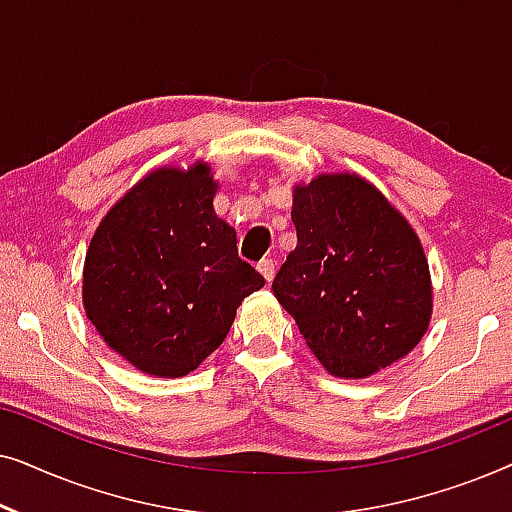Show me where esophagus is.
<instances>
[{
  "label": "esophagus",
  "mask_w": 512,
  "mask_h": 512,
  "mask_svg": "<svg viewBox=\"0 0 512 512\" xmlns=\"http://www.w3.org/2000/svg\"><path fill=\"white\" fill-rule=\"evenodd\" d=\"M256 268L265 277V282H272V279H275V272H277V261L275 258H263Z\"/></svg>",
  "instance_id": "1"
}]
</instances>
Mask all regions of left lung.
Wrapping results in <instances>:
<instances>
[{
  "mask_svg": "<svg viewBox=\"0 0 512 512\" xmlns=\"http://www.w3.org/2000/svg\"><path fill=\"white\" fill-rule=\"evenodd\" d=\"M298 247L272 291L328 373L368 377L422 340L431 277L408 221L354 174L293 191Z\"/></svg>",
  "mask_w": 512,
  "mask_h": 512,
  "instance_id": "8db88e82",
  "label": "left lung"
}]
</instances>
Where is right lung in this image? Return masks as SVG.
Listing matches in <instances>:
<instances>
[{
	"label": "right lung",
	"mask_w": 512,
	"mask_h": 512,
	"mask_svg": "<svg viewBox=\"0 0 512 512\" xmlns=\"http://www.w3.org/2000/svg\"><path fill=\"white\" fill-rule=\"evenodd\" d=\"M207 165L158 170L104 216L83 270V305L104 342L142 373L181 377L226 340L265 279L214 214Z\"/></svg>",
	"instance_id": "obj_1"
}]
</instances>
